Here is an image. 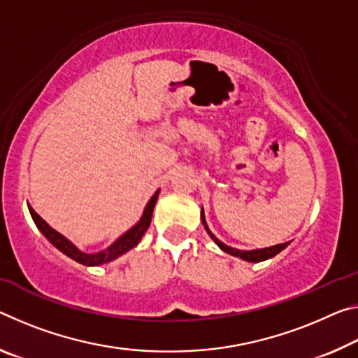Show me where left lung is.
<instances>
[{
    "label": "left lung",
    "instance_id": "8db88e82",
    "mask_svg": "<svg viewBox=\"0 0 358 358\" xmlns=\"http://www.w3.org/2000/svg\"><path fill=\"white\" fill-rule=\"evenodd\" d=\"M202 223H203V226H206V229H207V232H208V236L212 237V239L215 241V243H217V245L221 248V250L223 252H226V253H229V255H232V257H239V258H242V259H245V261H250V263H259V261H264V259H269V258H272V257H275L277 253H280L283 248H285L288 243L290 242H285V243H279V245H274V247H268V248H259V250H252V252H243V250H237V248H232V247H228L226 245V243H223V242H220L217 237H215L212 232L208 231V228H207V223H206V218H203V210H202Z\"/></svg>",
    "mask_w": 358,
    "mask_h": 358
}]
</instances>
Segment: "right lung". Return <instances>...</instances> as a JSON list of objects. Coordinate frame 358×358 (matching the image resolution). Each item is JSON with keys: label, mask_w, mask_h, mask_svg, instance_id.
<instances>
[{"label": "right lung", "mask_w": 358, "mask_h": 358, "mask_svg": "<svg viewBox=\"0 0 358 358\" xmlns=\"http://www.w3.org/2000/svg\"><path fill=\"white\" fill-rule=\"evenodd\" d=\"M157 196H159V191H156L155 196L151 197L148 206H146L145 212H143V217H141V220L134 226L132 229H129L126 234L119 237V239L115 243H113L110 248H106V250L99 252V253H83V252H79L70 241L65 239L64 236L59 234V232L50 228L46 221L39 217V215L30 206H28V210H30V215H31L33 221H35V224L38 226V229L41 231L44 237H46V239L50 243H52L54 247L59 248L62 253H65L66 257H70L71 259H75V261H78V263H81L84 266H99V264L108 263V261L116 259L117 257H121L122 253L129 252L130 248H134L135 245H137L141 237H143V234L146 232V229H148L150 223H151L152 208H155V206H156Z\"/></svg>", "instance_id": "1"}]
</instances>
